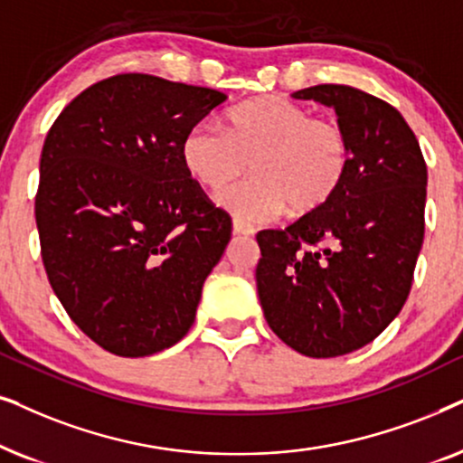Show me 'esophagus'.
<instances>
[{
  "label": "esophagus",
  "mask_w": 463,
  "mask_h": 463,
  "mask_svg": "<svg viewBox=\"0 0 463 463\" xmlns=\"http://www.w3.org/2000/svg\"><path fill=\"white\" fill-rule=\"evenodd\" d=\"M232 232L235 235H243V237H251L256 232V228L248 224V222H241V220H235L232 222Z\"/></svg>",
  "instance_id": "esophagus-1"
}]
</instances>
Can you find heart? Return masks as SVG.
<instances>
[{"label":"heart","instance_id":"1","mask_svg":"<svg viewBox=\"0 0 463 463\" xmlns=\"http://www.w3.org/2000/svg\"><path fill=\"white\" fill-rule=\"evenodd\" d=\"M180 156L188 175L212 193L251 165L254 177L222 193L218 203L241 222H269L288 207L294 213L324 207L347 180L354 146L338 120L264 95L232 108L226 131L207 120L190 127Z\"/></svg>","mask_w":463,"mask_h":463}]
</instances>
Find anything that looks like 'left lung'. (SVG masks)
I'll use <instances>...</instances> for the list:
<instances>
[{
  "instance_id": "left-lung-1",
  "label": "left lung",
  "mask_w": 463,
  "mask_h": 463,
  "mask_svg": "<svg viewBox=\"0 0 463 463\" xmlns=\"http://www.w3.org/2000/svg\"><path fill=\"white\" fill-rule=\"evenodd\" d=\"M336 109L354 146L341 190L288 228L260 231L256 286L270 330L309 357L351 354L402 309L425 232L428 167L402 114L343 84L294 92Z\"/></svg>"
}]
</instances>
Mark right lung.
<instances>
[{"instance_id":"right-lung-1","label":"right lung","mask_w":463,"mask_h":463,"mask_svg":"<svg viewBox=\"0 0 463 463\" xmlns=\"http://www.w3.org/2000/svg\"><path fill=\"white\" fill-rule=\"evenodd\" d=\"M224 92L118 73L65 106L46 135L35 224L48 281L71 322L109 354L182 341L232 222L184 169L190 127Z\"/></svg>"}]
</instances>
